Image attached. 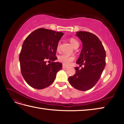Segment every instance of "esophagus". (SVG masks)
I'll list each match as a JSON object with an SVG mask.
<instances>
[{
  "label": "esophagus",
  "mask_w": 124,
  "mask_h": 124,
  "mask_svg": "<svg viewBox=\"0 0 124 124\" xmlns=\"http://www.w3.org/2000/svg\"><path fill=\"white\" fill-rule=\"evenodd\" d=\"M62 68H63V69H65V68H68V67H67V66H66V65H64V64H63Z\"/></svg>",
  "instance_id": "34e87169"
}]
</instances>
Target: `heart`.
I'll return each instance as SVG.
<instances>
[{
  "instance_id": "b5f03b06",
  "label": "heart",
  "mask_w": 124,
  "mask_h": 124,
  "mask_svg": "<svg viewBox=\"0 0 124 124\" xmlns=\"http://www.w3.org/2000/svg\"><path fill=\"white\" fill-rule=\"evenodd\" d=\"M70 42L71 44L72 45L73 48H75L77 46L79 45V43L77 40H76L75 38H70ZM60 50V43H59L57 46V51H59ZM75 59V57L73 56H70V55H68L65 54H63L59 55L58 56V60L59 61L62 63L64 65H69L71 64L73 60Z\"/></svg>"
}]
</instances>
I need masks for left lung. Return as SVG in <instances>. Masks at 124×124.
<instances>
[{"instance_id": "1", "label": "left lung", "mask_w": 124, "mask_h": 124, "mask_svg": "<svg viewBox=\"0 0 124 124\" xmlns=\"http://www.w3.org/2000/svg\"><path fill=\"white\" fill-rule=\"evenodd\" d=\"M76 35L80 39L83 48L77 64L84 65L81 69L75 67L76 73L68 78L69 83L79 91H86L95 85L106 66V53L96 36L86 31H78Z\"/></svg>"}]
</instances>
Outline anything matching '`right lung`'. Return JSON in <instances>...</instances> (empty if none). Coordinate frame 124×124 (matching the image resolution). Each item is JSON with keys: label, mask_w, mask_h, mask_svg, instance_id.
<instances>
[{"label": "right lung", "mask_w": 124, "mask_h": 124, "mask_svg": "<svg viewBox=\"0 0 124 124\" xmlns=\"http://www.w3.org/2000/svg\"><path fill=\"white\" fill-rule=\"evenodd\" d=\"M63 32L40 28L29 35L23 42L19 60L23 77L29 85L41 89L51 85L62 64L54 62L57 46ZM52 62L47 64L46 61Z\"/></svg>", "instance_id": "right-lung-1"}]
</instances>
